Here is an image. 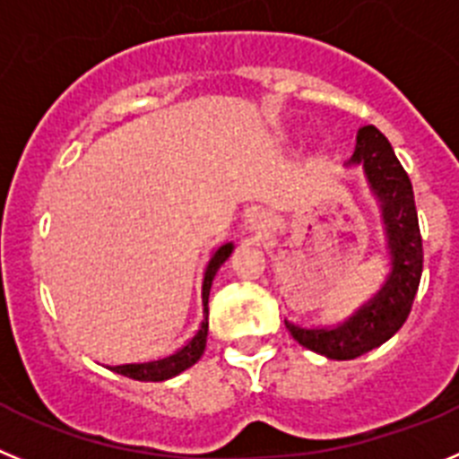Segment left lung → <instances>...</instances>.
Instances as JSON below:
<instances>
[{
	"instance_id": "left-lung-1",
	"label": "left lung",
	"mask_w": 459,
	"mask_h": 459,
	"mask_svg": "<svg viewBox=\"0 0 459 459\" xmlns=\"http://www.w3.org/2000/svg\"><path fill=\"white\" fill-rule=\"evenodd\" d=\"M352 162H361L366 178L382 208L389 239L391 274L382 290L336 329H307L286 322L299 345L329 359H357L389 341L404 325L414 304L423 272V239L416 217L414 192L389 139L375 126H363L357 134Z\"/></svg>"
}]
</instances>
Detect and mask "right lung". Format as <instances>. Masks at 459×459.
<instances>
[{
	"instance_id": "1",
	"label": "right lung",
	"mask_w": 459,
	"mask_h": 459,
	"mask_svg": "<svg viewBox=\"0 0 459 459\" xmlns=\"http://www.w3.org/2000/svg\"><path fill=\"white\" fill-rule=\"evenodd\" d=\"M233 251V242L229 245H221L220 249L214 251L212 258H210L208 267H205L204 274V290H201V301H204V317H201V325L196 329L192 338L185 342L183 348L176 354L167 359H158V361L148 363H126V366H109V370L118 375H126L130 379H139V382H162V379L176 377L183 370H187L189 366L199 361L201 354L205 350V338H208V297H210V286H212V279L217 274V270L221 267L226 258Z\"/></svg>"
}]
</instances>
